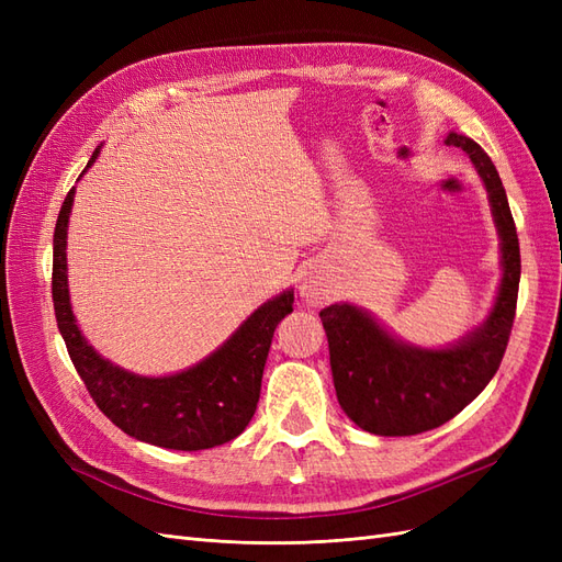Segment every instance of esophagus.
Listing matches in <instances>:
<instances>
[{"mask_svg":"<svg viewBox=\"0 0 562 562\" xmlns=\"http://www.w3.org/2000/svg\"><path fill=\"white\" fill-rule=\"evenodd\" d=\"M300 295L316 307V304H323L328 300V288L323 285L321 279L310 274V277H304L300 283Z\"/></svg>","mask_w":562,"mask_h":562,"instance_id":"1","label":"esophagus"}]
</instances>
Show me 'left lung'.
Masks as SVG:
<instances>
[{"label":"left lung","mask_w":562,"mask_h":562,"mask_svg":"<svg viewBox=\"0 0 562 562\" xmlns=\"http://www.w3.org/2000/svg\"><path fill=\"white\" fill-rule=\"evenodd\" d=\"M446 145L467 151L487 190L502 239L499 293L483 326L446 349L401 342L366 310L347 302L321 310L337 401L353 424L375 436H415L462 413L495 378L514 328L520 248L504 184L479 143L448 133Z\"/></svg>","instance_id":"8db88e82"}]
</instances>
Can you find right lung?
<instances>
[{"label": "right lung", "instance_id": "1", "mask_svg": "<svg viewBox=\"0 0 562 562\" xmlns=\"http://www.w3.org/2000/svg\"><path fill=\"white\" fill-rule=\"evenodd\" d=\"M98 155L100 147L87 168H91ZM72 201L75 187L63 201L54 232L50 293L67 353L95 405L124 434L159 448L209 450L239 436L258 407L271 337L279 321L293 312V291L267 300L223 347L196 366L166 378L135 375L103 359L81 335L72 314L65 252Z\"/></svg>", "mask_w": 562, "mask_h": 562}]
</instances>
